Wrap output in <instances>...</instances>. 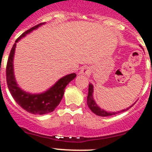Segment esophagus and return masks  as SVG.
Returning <instances> with one entry per match:
<instances>
[{"instance_id":"34e87169","label":"esophagus","mask_w":152,"mask_h":152,"mask_svg":"<svg viewBox=\"0 0 152 152\" xmlns=\"http://www.w3.org/2000/svg\"><path fill=\"white\" fill-rule=\"evenodd\" d=\"M91 73V70H90V67L88 66H85V67H82L80 70V74L82 75H88Z\"/></svg>"}]
</instances>
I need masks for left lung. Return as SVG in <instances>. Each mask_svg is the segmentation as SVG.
<instances>
[{"label":"left lung","instance_id":"left-lung-1","mask_svg":"<svg viewBox=\"0 0 152 152\" xmlns=\"http://www.w3.org/2000/svg\"><path fill=\"white\" fill-rule=\"evenodd\" d=\"M93 91H94V88H93L92 84H89V87H88V99H87V104L88 106L89 107V108L91 109V111L93 113H94L95 114H96L97 116H100V117H108V116H112L115 115L117 113H120V112L126 111V110H129V108L132 107V105L130 107H129L128 108L124 109V110H121V111H117V112H107L105 110H104L103 109L100 108L98 105L96 104V103L95 102V101L94 100V97H93Z\"/></svg>","mask_w":152,"mask_h":152}]
</instances>
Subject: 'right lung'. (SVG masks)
I'll return each mask as SVG.
<instances>
[{
	"label": "right lung",
	"mask_w": 152,
	"mask_h": 152,
	"mask_svg": "<svg viewBox=\"0 0 152 152\" xmlns=\"http://www.w3.org/2000/svg\"><path fill=\"white\" fill-rule=\"evenodd\" d=\"M45 23H39L33 27L26 30L16 39L15 43L13 45L12 48L10 51L6 67V76H7V83L9 90L16 102L29 113L33 114H45L50 113L55 110L56 107L59 104L64 96V89L76 76V73L67 75L60 79L53 86L50 88L48 91L41 94H30L22 91L18 87L13 73V57H14L15 49L16 47V42L24 37L26 34L30 32L33 29H36Z\"/></svg>",
	"instance_id": "obj_1"
}]
</instances>
